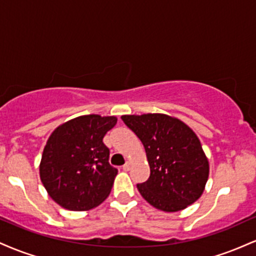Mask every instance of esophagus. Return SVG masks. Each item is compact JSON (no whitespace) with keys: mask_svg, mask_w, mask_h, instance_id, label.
I'll return each instance as SVG.
<instances>
[{"mask_svg":"<svg viewBox=\"0 0 256 256\" xmlns=\"http://www.w3.org/2000/svg\"><path fill=\"white\" fill-rule=\"evenodd\" d=\"M122 170H124V171H128V170H130V164L126 162L125 165L122 166Z\"/></svg>","mask_w":256,"mask_h":256,"instance_id":"34e87169","label":"esophagus"}]
</instances>
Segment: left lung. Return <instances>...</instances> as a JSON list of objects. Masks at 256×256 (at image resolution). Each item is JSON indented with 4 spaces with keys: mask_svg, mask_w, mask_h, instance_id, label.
I'll list each match as a JSON object with an SVG mask.
<instances>
[{
    "mask_svg": "<svg viewBox=\"0 0 256 256\" xmlns=\"http://www.w3.org/2000/svg\"><path fill=\"white\" fill-rule=\"evenodd\" d=\"M122 120L144 146L150 176L138 192L164 212L184 210L202 195L210 165L198 136L166 114L122 116Z\"/></svg>",
    "mask_w": 256,
    "mask_h": 256,
    "instance_id": "obj_1",
    "label": "left lung"
}]
</instances>
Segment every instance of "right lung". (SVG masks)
<instances>
[{"label":"right lung","instance_id":"obj_1","mask_svg":"<svg viewBox=\"0 0 256 256\" xmlns=\"http://www.w3.org/2000/svg\"><path fill=\"white\" fill-rule=\"evenodd\" d=\"M116 116H82L55 128L44 146L40 180L49 196L70 210H88L110 195L118 170L110 165L104 137Z\"/></svg>","mask_w":256,"mask_h":256}]
</instances>
